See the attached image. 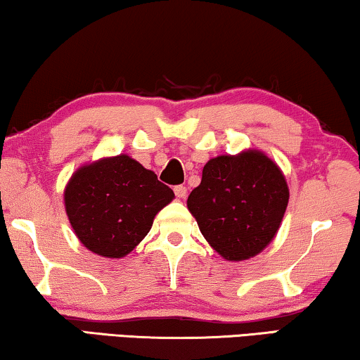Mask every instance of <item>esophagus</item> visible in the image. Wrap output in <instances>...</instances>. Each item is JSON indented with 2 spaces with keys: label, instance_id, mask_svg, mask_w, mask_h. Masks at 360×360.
Listing matches in <instances>:
<instances>
[{
  "label": "esophagus",
  "instance_id": "34e87169",
  "mask_svg": "<svg viewBox=\"0 0 360 360\" xmlns=\"http://www.w3.org/2000/svg\"><path fill=\"white\" fill-rule=\"evenodd\" d=\"M174 191H175L176 198H185V196H186V186L185 185H176Z\"/></svg>",
  "mask_w": 360,
  "mask_h": 360
}]
</instances>
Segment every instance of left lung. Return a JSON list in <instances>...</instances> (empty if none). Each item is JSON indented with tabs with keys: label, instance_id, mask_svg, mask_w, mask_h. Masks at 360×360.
<instances>
[{
	"label": "left lung",
	"instance_id": "obj_1",
	"mask_svg": "<svg viewBox=\"0 0 360 360\" xmlns=\"http://www.w3.org/2000/svg\"><path fill=\"white\" fill-rule=\"evenodd\" d=\"M288 198L278 165L264 152L249 149L206 162L186 206L216 252L228 260H245L272 243Z\"/></svg>",
	"mask_w": 360,
	"mask_h": 360
}]
</instances>
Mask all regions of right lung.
Masks as SVG:
<instances>
[{
	"instance_id": "add662e5",
	"label": "right lung",
	"mask_w": 360,
	"mask_h": 360,
	"mask_svg": "<svg viewBox=\"0 0 360 360\" xmlns=\"http://www.w3.org/2000/svg\"><path fill=\"white\" fill-rule=\"evenodd\" d=\"M174 191L129 155L82 165L63 191L77 238L101 257L121 259L146 238Z\"/></svg>"
}]
</instances>
